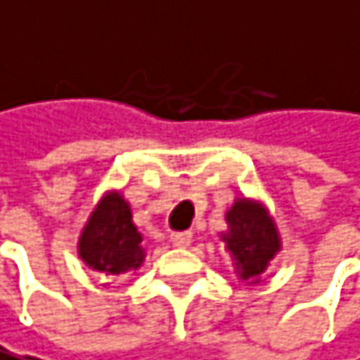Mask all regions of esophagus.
Returning a JSON list of instances; mask_svg holds the SVG:
<instances>
[{"instance_id": "34e87169", "label": "esophagus", "mask_w": 360, "mask_h": 360, "mask_svg": "<svg viewBox=\"0 0 360 360\" xmlns=\"http://www.w3.org/2000/svg\"><path fill=\"white\" fill-rule=\"evenodd\" d=\"M170 241L174 248H188L192 243V232H174L170 236Z\"/></svg>"}]
</instances>
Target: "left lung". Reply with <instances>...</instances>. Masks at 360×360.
<instances>
[{
  "label": "left lung",
  "instance_id": "1",
  "mask_svg": "<svg viewBox=\"0 0 360 360\" xmlns=\"http://www.w3.org/2000/svg\"><path fill=\"white\" fill-rule=\"evenodd\" d=\"M226 224L228 228L219 232V239L226 245L234 274L248 285H259L283 248L274 217L263 201L236 197L226 210Z\"/></svg>",
  "mask_w": 360,
  "mask_h": 360
}]
</instances>
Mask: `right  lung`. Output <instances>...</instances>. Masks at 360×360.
<instances>
[{"mask_svg": "<svg viewBox=\"0 0 360 360\" xmlns=\"http://www.w3.org/2000/svg\"><path fill=\"white\" fill-rule=\"evenodd\" d=\"M143 236L121 190H105L92 207L77 239V257L105 278L139 270L146 261Z\"/></svg>", "mask_w": 360, "mask_h": 360, "instance_id": "add662e5", "label": "right lung"}]
</instances>
